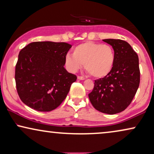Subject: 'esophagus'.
Here are the masks:
<instances>
[{
    "mask_svg": "<svg viewBox=\"0 0 154 154\" xmlns=\"http://www.w3.org/2000/svg\"><path fill=\"white\" fill-rule=\"evenodd\" d=\"M79 80H81V81H84V80H85V79L84 77H83V76H78V78H77Z\"/></svg>",
    "mask_w": 154,
    "mask_h": 154,
    "instance_id": "34e87169",
    "label": "esophagus"
}]
</instances>
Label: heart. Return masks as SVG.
Listing matches in <instances>:
<instances>
[{"label": "heart", "instance_id": "heart-1", "mask_svg": "<svg viewBox=\"0 0 154 154\" xmlns=\"http://www.w3.org/2000/svg\"><path fill=\"white\" fill-rule=\"evenodd\" d=\"M115 52L111 45L87 41L73 48V54H67L65 64L71 72H75L84 64L85 70L94 78H104L112 70Z\"/></svg>", "mask_w": 154, "mask_h": 154}]
</instances>
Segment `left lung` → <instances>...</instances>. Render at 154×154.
I'll use <instances>...</instances> for the list:
<instances>
[{
    "instance_id": "1",
    "label": "left lung",
    "mask_w": 154,
    "mask_h": 154,
    "mask_svg": "<svg viewBox=\"0 0 154 154\" xmlns=\"http://www.w3.org/2000/svg\"><path fill=\"white\" fill-rule=\"evenodd\" d=\"M115 52V63L106 76L94 81L88 94L92 106L100 112L116 114L125 110L135 95L140 81L137 54L128 42L104 39Z\"/></svg>"
}]
</instances>
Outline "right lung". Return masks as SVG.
<instances>
[{"label": "right lung", "mask_w": 154, "mask_h": 154, "mask_svg": "<svg viewBox=\"0 0 154 154\" xmlns=\"http://www.w3.org/2000/svg\"><path fill=\"white\" fill-rule=\"evenodd\" d=\"M71 47L66 43L39 41L21 50L15 81L19 96L25 104L38 111H50L64 100L77 79L64 67Z\"/></svg>", "instance_id": "1"}]
</instances>
